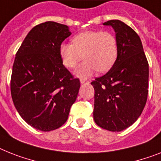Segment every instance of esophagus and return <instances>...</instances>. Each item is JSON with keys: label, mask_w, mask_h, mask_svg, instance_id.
Here are the masks:
<instances>
[{"label": "esophagus", "mask_w": 161, "mask_h": 161, "mask_svg": "<svg viewBox=\"0 0 161 161\" xmlns=\"http://www.w3.org/2000/svg\"><path fill=\"white\" fill-rule=\"evenodd\" d=\"M80 83H81V84H88L89 81H88V80H86L80 79Z\"/></svg>", "instance_id": "1"}]
</instances>
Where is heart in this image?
<instances>
[{
    "instance_id": "obj_1",
    "label": "heart",
    "mask_w": 161,
    "mask_h": 161,
    "mask_svg": "<svg viewBox=\"0 0 161 161\" xmlns=\"http://www.w3.org/2000/svg\"><path fill=\"white\" fill-rule=\"evenodd\" d=\"M71 41L72 43L62 42L60 45L59 55L63 66L73 69L84 54L86 61L75 71V75L79 77H89L97 70L105 72L116 62L119 42L111 32L87 30L74 36Z\"/></svg>"
}]
</instances>
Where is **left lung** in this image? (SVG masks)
<instances>
[{
  "label": "left lung",
  "instance_id": "obj_1",
  "mask_svg": "<svg viewBox=\"0 0 161 161\" xmlns=\"http://www.w3.org/2000/svg\"><path fill=\"white\" fill-rule=\"evenodd\" d=\"M103 25L114 28L119 54L112 68L91 82L95 89L94 119L103 129L120 131L133 124L144 109L149 64L142 41L131 27L118 19Z\"/></svg>",
  "mask_w": 161,
  "mask_h": 161
}]
</instances>
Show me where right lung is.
I'll return each mask as SVG.
<instances>
[{"label":"right lung","mask_w":161,"mask_h":161,"mask_svg":"<svg viewBox=\"0 0 161 161\" xmlns=\"http://www.w3.org/2000/svg\"><path fill=\"white\" fill-rule=\"evenodd\" d=\"M71 35L65 25H36L15 55L10 92L21 118L33 127L49 131L62 127L76 99L80 82L63 66L59 46Z\"/></svg>","instance_id":"1"}]
</instances>
